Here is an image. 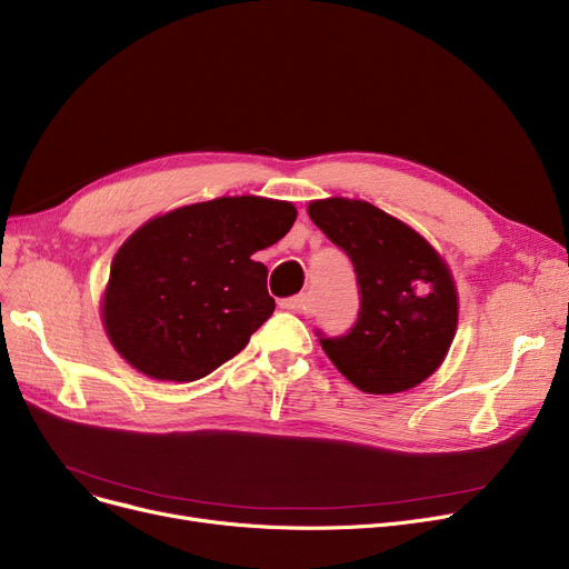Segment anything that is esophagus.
Here are the masks:
<instances>
[{
    "mask_svg": "<svg viewBox=\"0 0 569 569\" xmlns=\"http://www.w3.org/2000/svg\"><path fill=\"white\" fill-rule=\"evenodd\" d=\"M281 309H286V311H290V313H300V316L309 313V300H307V295L288 297V300L281 302Z\"/></svg>",
    "mask_w": 569,
    "mask_h": 569,
    "instance_id": "34e87169",
    "label": "esophagus"
}]
</instances>
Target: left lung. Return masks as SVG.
Returning <instances> with one entry per match:
<instances>
[{"label":"left lung","instance_id":"8db88e82","mask_svg":"<svg viewBox=\"0 0 569 569\" xmlns=\"http://www.w3.org/2000/svg\"><path fill=\"white\" fill-rule=\"evenodd\" d=\"M311 221L352 262L360 313L320 346L367 395H397L429 378L452 346L459 302L450 269L422 234L365 200L309 204Z\"/></svg>","mask_w":569,"mask_h":569}]
</instances>
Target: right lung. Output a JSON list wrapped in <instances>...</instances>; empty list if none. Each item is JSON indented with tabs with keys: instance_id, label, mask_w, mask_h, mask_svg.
<instances>
[{
	"instance_id": "1",
	"label": "right lung",
	"mask_w": 569,
	"mask_h": 569,
	"mask_svg": "<svg viewBox=\"0 0 569 569\" xmlns=\"http://www.w3.org/2000/svg\"><path fill=\"white\" fill-rule=\"evenodd\" d=\"M297 209L258 196L187 204L138 228L110 264L108 339L149 378L191 382L242 350L274 313L267 267Z\"/></svg>"
}]
</instances>
